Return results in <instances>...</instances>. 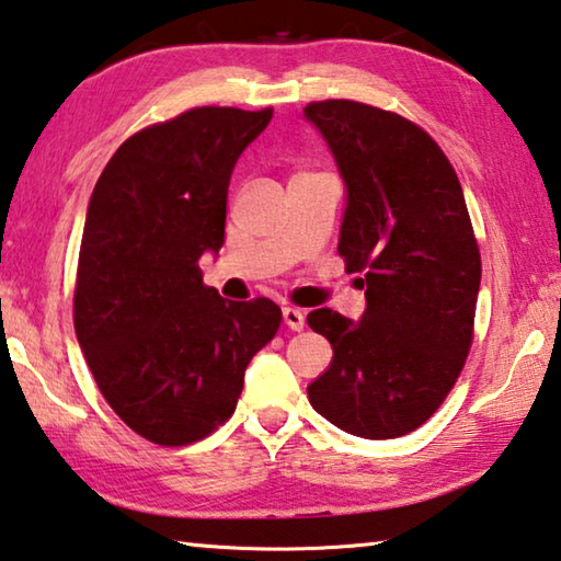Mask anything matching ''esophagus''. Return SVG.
<instances>
[{"instance_id":"34e87169","label":"esophagus","mask_w":561,"mask_h":561,"mask_svg":"<svg viewBox=\"0 0 561 561\" xmlns=\"http://www.w3.org/2000/svg\"><path fill=\"white\" fill-rule=\"evenodd\" d=\"M283 323L290 330H302V325H306V313L300 308H283Z\"/></svg>"}]
</instances>
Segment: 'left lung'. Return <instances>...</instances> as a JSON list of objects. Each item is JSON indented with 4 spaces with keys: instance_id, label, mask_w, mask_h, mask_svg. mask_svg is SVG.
<instances>
[{
    "instance_id": "left-lung-1",
    "label": "left lung",
    "mask_w": 561,
    "mask_h": 561,
    "mask_svg": "<svg viewBox=\"0 0 561 561\" xmlns=\"http://www.w3.org/2000/svg\"><path fill=\"white\" fill-rule=\"evenodd\" d=\"M302 114L345 183L337 253L351 273L365 271L360 318L308 313L333 345L308 400L355 437H402L443 405L472 343L482 265L462 186L408 118L345 99Z\"/></svg>"
}]
</instances>
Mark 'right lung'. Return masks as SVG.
<instances>
[{
  "mask_svg": "<svg viewBox=\"0 0 561 561\" xmlns=\"http://www.w3.org/2000/svg\"><path fill=\"white\" fill-rule=\"evenodd\" d=\"M273 108L201 106L134 134L101 171L81 238L73 328L108 405L156 445L196 443L233 415L280 308L226 300L198 261L218 255L228 183Z\"/></svg>",
  "mask_w": 561,
  "mask_h": 561,
  "instance_id": "add662e5",
  "label": "right lung"
}]
</instances>
